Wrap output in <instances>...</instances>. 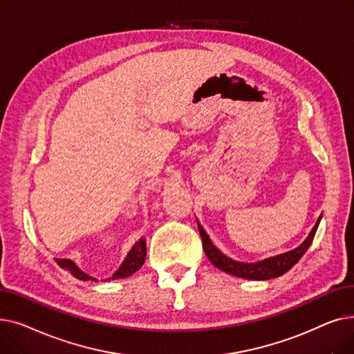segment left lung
I'll list each match as a JSON object with an SVG mask.
<instances>
[{"label": "left lung", "mask_w": 354, "mask_h": 354, "mask_svg": "<svg viewBox=\"0 0 354 354\" xmlns=\"http://www.w3.org/2000/svg\"><path fill=\"white\" fill-rule=\"evenodd\" d=\"M322 216H323V214L319 216L317 222H315V225L310 231L308 236L303 241L299 247L291 250V251H287L284 254H278V255L261 259V261H257V263H243V261H236V259L227 257L224 252H221V250H218L212 244L209 235L205 232V230L202 228L199 221H198V230H199V234L202 238L203 251H205L207 257L209 258V261L216 268H219L224 272H228L234 277L245 278V280L264 281V280H271V278L286 274L288 270H291L297 263L300 261V258L306 254V251L308 250V247L313 243L314 235H315V232H317V228L320 225Z\"/></svg>", "instance_id": "left-lung-1"}]
</instances>
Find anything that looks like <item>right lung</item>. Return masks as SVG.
I'll list each match as a JSON object with an SVG mask.
<instances>
[{"instance_id": "1", "label": "right lung", "mask_w": 354, "mask_h": 354, "mask_svg": "<svg viewBox=\"0 0 354 354\" xmlns=\"http://www.w3.org/2000/svg\"><path fill=\"white\" fill-rule=\"evenodd\" d=\"M145 258H146V239L145 236H142L139 241H136L135 245L132 247L126 255V258L123 259V263L120 264V267L113 272V275L106 278L104 281H110V280H120V278H126L129 275H132L133 272H136L145 263ZM55 263H57L62 268L70 271V274L73 277L79 278L82 281H97V278L91 277L88 274H86L84 271H82L76 263L71 261V259L67 258H54Z\"/></svg>"}]
</instances>
